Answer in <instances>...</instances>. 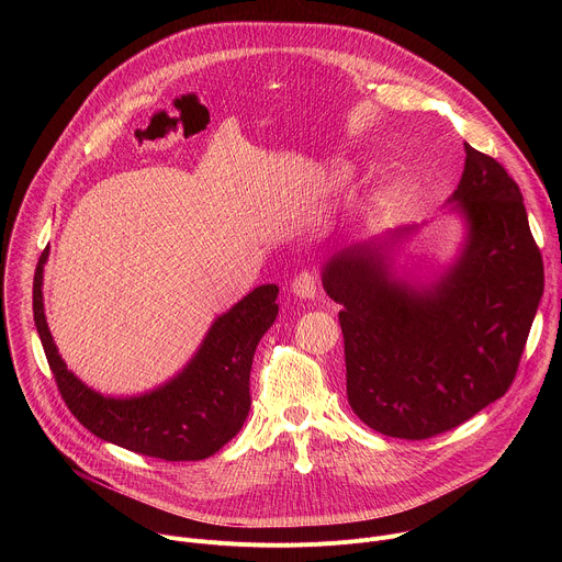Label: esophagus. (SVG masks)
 Here are the masks:
<instances>
[{"mask_svg":"<svg viewBox=\"0 0 562 562\" xmlns=\"http://www.w3.org/2000/svg\"><path fill=\"white\" fill-rule=\"evenodd\" d=\"M291 291L297 295V297H315L317 295V276L313 271H302L293 278L291 282Z\"/></svg>","mask_w":562,"mask_h":562,"instance_id":"34e87169","label":"esophagus"}]
</instances>
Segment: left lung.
<instances>
[{
    "instance_id": "left-lung-1",
    "label": "left lung",
    "mask_w": 562,
    "mask_h": 562,
    "mask_svg": "<svg viewBox=\"0 0 562 562\" xmlns=\"http://www.w3.org/2000/svg\"><path fill=\"white\" fill-rule=\"evenodd\" d=\"M464 153L451 202L469 237L434 289L389 280L369 247L338 251L323 273L325 291L342 304L349 405L391 438H434L503 397L542 297V256L516 180L467 142Z\"/></svg>"
}]
</instances>
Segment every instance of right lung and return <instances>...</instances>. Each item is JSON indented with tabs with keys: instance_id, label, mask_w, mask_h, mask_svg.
Wrapping results in <instances>:
<instances>
[{
	"instance_id": "add662e5",
	"label": "right lung",
	"mask_w": 562,
	"mask_h": 562,
	"mask_svg": "<svg viewBox=\"0 0 562 562\" xmlns=\"http://www.w3.org/2000/svg\"><path fill=\"white\" fill-rule=\"evenodd\" d=\"M42 251L33 278V317L61 400L98 438L169 462L204 460L239 429L249 409L254 353L278 315V286L265 284L220 315L189 367L139 397H104L79 382L64 364L48 331L42 302Z\"/></svg>"
}]
</instances>
